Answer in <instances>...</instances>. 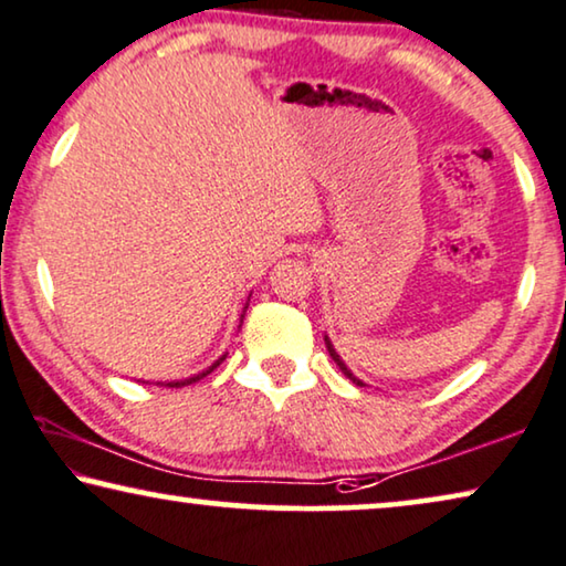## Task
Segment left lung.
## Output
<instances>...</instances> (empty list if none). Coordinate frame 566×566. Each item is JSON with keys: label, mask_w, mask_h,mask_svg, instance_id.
<instances>
[{"label": "left lung", "mask_w": 566, "mask_h": 566, "mask_svg": "<svg viewBox=\"0 0 566 566\" xmlns=\"http://www.w3.org/2000/svg\"><path fill=\"white\" fill-rule=\"evenodd\" d=\"M325 346H328V354L333 356V361H336V364H338V369H340V371H344V374H346V377H348V379H352L356 387H364V381H361V379H356V377H354V374H352V371H348V366H346L344 361H340V356L336 354V348H333V344H331V340H328V336H325Z\"/></svg>", "instance_id": "obj_1"}]
</instances>
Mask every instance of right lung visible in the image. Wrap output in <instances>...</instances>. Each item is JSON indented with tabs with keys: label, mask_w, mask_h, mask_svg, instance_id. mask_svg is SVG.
Returning a JSON list of instances; mask_svg holds the SVG:
<instances>
[{
	"label": "right lung",
	"mask_w": 566,
	"mask_h": 566,
	"mask_svg": "<svg viewBox=\"0 0 566 566\" xmlns=\"http://www.w3.org/2000/svg\"><path fill=\"white\" fill-rule=\"evenodd\" d=\"M245 307H249V305H245ZM245 307H243V315H245ZM243 315H241V323H243ZM222 361H226V356H220V359L214 361V364L210 366V369H205V371H200V374H195V377L181 379V381H169V387H185V385H192V381H200V379H202V377H207V374H210L212 369H218V366H220Z\"/></svg>",
	"instance_id": "right-lung-1"
}]
</instances>
